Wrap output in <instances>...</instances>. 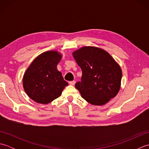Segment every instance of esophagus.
<instances>
[{"label": "esophagus", "instance_id": "esophagus-1", "mask_svg": "<svg viewBox=\"0 0 149 149\" xmlns=\"http://www.w3.org/2000/svg\"><path fill=\"white\" fill-rule=\"evenodd\" d=\"M75 83V81H70L69 82V84L70 85H72V86H74Z\"/></svg>", "mask_w": 149, "mask_h": 149}]
</instances>
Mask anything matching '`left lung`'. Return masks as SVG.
I'll return each instance as SVG.
<instances>
[{
	"instance_id": "left-lung-1",
	"label": "left lung",
	"mask_w": 149,
	"mask_h": 149,
	"mask_svg": "<svg viewBox=\"0 0 149 149\" xmlns=\"http://www.w3.org/2000/svg\"><path fill=\"white\" fill-rule=\"evenodd\" d=\"M82 70L75 86L81 97L93 105L102 106L118 93L122 77L119 65L106 50L84 47L73 52Z\"/></svg>"
}]
</instances>
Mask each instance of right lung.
Instances as JSON below:
<instances>
[{"mask_svg":"<svg viewBox=\"0 0 149 149\" xmlns=\"http://www.w3.org/2000/svg\"><path fill=\"white\" fill-rule=\"evenodd\" d=\"M61 57L58 52L54 50L43 52L34 60L25 72L24 89L36 102H51L61 95L68 84L57 69Z\"/></svg>","mask_w":149,"mask_h":149,"instance_id":"1","label":"right lung"}]
</instances>
